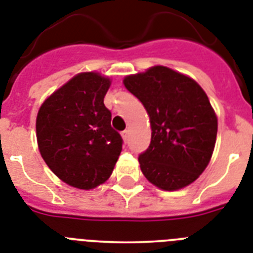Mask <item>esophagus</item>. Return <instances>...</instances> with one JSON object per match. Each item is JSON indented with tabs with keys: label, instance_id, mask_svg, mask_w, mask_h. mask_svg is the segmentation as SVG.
<instances>
[{
	"label": "esophagus",
	"instance_id": "1",
	"mask_svg": "<svg viewBox=\"0 0 253 253\" xmlns=\"http://www.w3.org/2000/svg\"><path fill=\"white\" fill-rule=\"evenodd\" d=\"M122 135H123V139H124L125 142H128V139H129V130H124L122 133Z\"/></svg>",
	"mask_w": 253,
	"mask_h": 253
}]
</instances>
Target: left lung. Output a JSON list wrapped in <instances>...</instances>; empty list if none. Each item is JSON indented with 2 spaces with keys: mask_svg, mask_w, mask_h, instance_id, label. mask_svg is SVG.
<instances>
[{
  "mask_svg": "<svg viewBox=\"0 0 253 253\" xmlns=\"http://www.w3.org/2000/svg\"><path fill=\"white\" fill-rule=\"evenodd\" d=\"M125 87L150 116L151 142L139 154L142 173L152 185L173 191L203 173L217 135V118L197 81L155 66L124 79Z\"/></svg>",
  "mask_w": 253,
  "mask_h": 253,
  "instance_id": "8db88e82",
  "label": "left lung"
}]
</instances>
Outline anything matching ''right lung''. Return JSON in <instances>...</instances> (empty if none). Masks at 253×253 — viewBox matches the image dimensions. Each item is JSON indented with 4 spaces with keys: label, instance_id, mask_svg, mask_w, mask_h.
I'll return each instance as SVG.
<instances>
[{
    "label": "right lung",
    "instance_id": "obj_1",
    "mask_svg": "<svg viewBox=\"0 0 253 253\" xmlns=\"http://www.w3.org/2000/svg\"><path fill=\"white\" fill-rule=\"evenodd\" d=\"M111 81L83 72L41 104L36 119L40 154L56 177L77 189L90 190L111 176L123 138L111 126L103 103Z\"/></svg>",
    "mask_w": 253,
    "mask_h": 253
}]
</instances>
